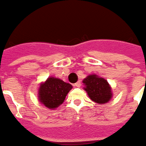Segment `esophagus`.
Masks as SVG:
<instances>
[{
    "label": "esophagus",
    "instance_id": "esophagus-1",
    "mask_svg": "<svg viewBox=\"0 0 146 146\" xmlns=\"http://www.w3.org/2000/svg\"><path fill=\"white\" fill-rule=\"evenodd\" d=\"M75 86H76V87H80V86H81V82H80V81H78V82H77L75 84Z\"/></svg>",
    "mask_w": 146,
    "mask_h": 146
}]
</instances>
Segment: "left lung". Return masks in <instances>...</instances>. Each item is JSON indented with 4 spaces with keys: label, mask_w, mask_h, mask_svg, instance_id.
<instances>
[{
    "label": "left lung",
    "mask_w": 146,
    "mask_h": 146,
    "mask_svg": "<svg viewBox=\"0 0 146 146\" xmlns=\"http://www.w3.org/2000/svg\"><path fill=\"white\" fill-rule=\"evenodd\" d=\"M83 83L84 90L92 101L102 104L111 99V87L104 78L98 76L97 75H90L84 79Z\"/></svg>",
    "instance_id": "obj_1"
}]
</instances>
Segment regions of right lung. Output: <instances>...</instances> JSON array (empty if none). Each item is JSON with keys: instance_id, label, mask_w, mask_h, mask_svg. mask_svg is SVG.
Listing matches in <instances>:
<instances>
[{"instance_id": "add662e5", "label": "right lung", "mask_w": 146, "mask_h": 146, "mask_svg": "<svg viewBox=\"0 0 146 146\" xmlns=\"http://www.w3.org/2000/svg\"><path fill=\"white\" fill-rule=\"evenodd\" d=\"M72 85L59 78L50 77L39 87V101L48 109L57 108L64 102Z\"/></svg>"}]
</instances>
